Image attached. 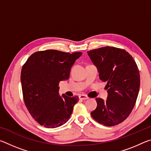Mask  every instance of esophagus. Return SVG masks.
Segmentation results:
<instances>
[{"label":"esophagus","mask_w":151,"mask_h":151,"mask_svg":"<svg viewBox=\"0 0 151 151\" xmlns=\"http://www.w3.org/2000/svg\"><path fill=\"white\" fill-rule=\"evenodd\" d=\"M88 99V97L86 95H85V94H81V95L79 96V99H80V100H86V99Z\"/></svg>","instance_id":"esophagus-1"}]
</instances>
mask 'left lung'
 <instances>
[{
  "label": "left lung",
  "mask_w": 151,
  "mask_h": 151,
  "mask_svg": "<svg viewBox=\"0 0 151 151\" xmlns=\"http://www.w3.org/2000/svg\"><path fill=\"white\" fill-rule=\"evenodd\" d=\"M87 52L108 90L106 101L96 99L97 106L91 116L104 126L121 123L131 114L139 94L140 74L137 64L122 48L104 47Z\"/></svg>",
  "instance_id": "obj_1"
}]
</instances>
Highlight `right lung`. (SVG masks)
<instances>
[{
  "instance_id": "1",
  "label": "right lung",
  "mask_w": 151,
  "mask_h": 151,
  "mask_svg": "<svg viewBox=\"0 0 151 151\" xmlns=\"http://www.w3.org/2000/svg\"><path fill=\"white\" fill-rule=\"evenodd\" d=\"M81 55V52L38 51L22 66L20 81L24 104L42 126L54 129L70 119L78 96H60L58 84L68 79L71 67Z\"/></svg>"
}]
</instances>
